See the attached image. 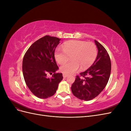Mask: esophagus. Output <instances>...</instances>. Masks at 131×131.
I'll list each match as a JSON object with an SVG mask.
<instances>
[{
	"label": "esophagus",
	"mask_w": 131,
	"mask_h": 131,
	"mask_svg": "<svg viewBox=\"0 0 131 131\" xmlns=\"http://www.w3.org/2000/svg\"><path fill=\"white\" fill-rule=\"evenodd\" d=\"M63 78H67V77H68V75L65 74H63Z\"/></svg>",
	"instance_id": "34e87169"
}]
</instances>
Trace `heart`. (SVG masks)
<instances>
[{
	"label": "heart",
	"instance_id": "1",
	"mask_svg": "<svg viewBox=\"0 0 131 131\" xmlns=\"http://www.w3.org/2000/svg\"><path fill=\"white\" fill-rule=\"evenodd\" d=\"M62 49H57L54 56L59 64H64L69 59L71 62L61 67L60 70L65 74H72L80 67L84 70L92 64L97 56L96 45L93 42L81 40H70L63 43Z\"/></svg>",
	"mask_w": 131,
	"mask_h": 131
}]
</instances>
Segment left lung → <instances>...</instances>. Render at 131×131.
<instances>
[{
    "label": "left lung",
    "mask_w": 131,
    "mask_h": 131,
    "mask_svg": "<svg viewBox=\"0 0 131 131\" xmlns=\"http://www.w3.org/2000/svg\"><path fill=\"white\" fill-rule=\"evenodd\" d=\"M96 60L90 68L76 77L71 87L74 96L81 100L90 101L96 97L105 88L111 73V61L107 51L97 41ZM82 78H81V77Z\"/></svg>",
    "instance_id": "obj_1"
}]
</instances>
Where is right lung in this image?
Returning <instances> with one entry per match:
<instances>
[{
	"mask_svg": "<svg viewBox=\"0 0 131 131\" xmlns=\"http://www.w3.org/2000/svg\"><path fill=\"white\" fill-rule=\"evenodd\" d=\"M61 39L46 35L34 42L26 52L22 62V72L28 88L35 96L45 99L56 93L63 79L62 73H56L58 67L54 51ZM54 73L51 78L48 73Z\"/></svg>",
	"mask_w": 131,
	"mask_h": 131,
	"instance_id": "1",
	"label": "right lung"
}]
</instances>
